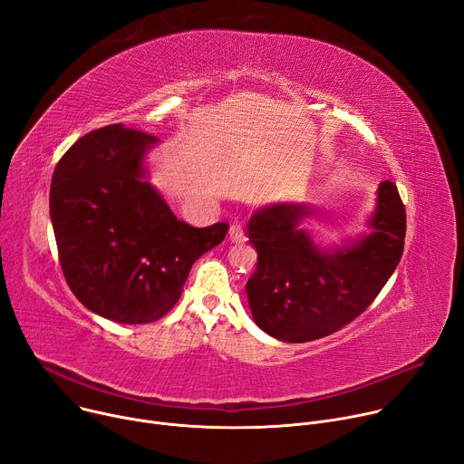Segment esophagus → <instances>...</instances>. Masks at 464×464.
Returning <instances> with one entry per match:
<instances>
[{
  "mask_svg": "<svg viewBox=\"0 0 464 464\" xmlns=\"http://www.w3.org/2000/svg\"><path fill=\"white\" fill-rule=\"evenodd\" d=\"M229 238H231L233 242H244V240H246L244 227H242L240 222H237V224H233V226L229 227Z\"/></svg>",
  "mask_w": 464,
  "mask_h": 464,
  "instance_id": "34e87169",
  "label": "esophagus"
}]
</instances>
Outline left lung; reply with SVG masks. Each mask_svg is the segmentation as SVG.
I'll list each match as a JSON object with an SVG mask.
<instances>
[{"label":"left lung","instance_id":"obj_1","mask_svg":"<svg viewBox=\"0 0 464 464\" xmlns=\"http://www.w3.org/2000/svg\"><path fill=\"white\" fill-rule=\"evenodd\" d=\"M370 233L324 249L300 227L304 203L256 210L246 235L257 268L246 283L256 324L283 343H309L355 320L394 274L405 238V207L392 181L377 188Z\"/></svg>","mask_w":464,"mask_h":464}]
</instances>
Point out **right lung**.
Returning <instances> with one entry per match:
<instances>
[{"label":"right lung","instance_id":"1","mask_svg":"<svg viewBox=\"0 0 464 464\" xmlns=\"http://www.w3.org/2000/svg\"><path fill=\"white\" fill-rule=\"evenodd\" d=\"M153 135L112 123L81 137L52 178L50 217L64 279L89 311L118 324H150L170 311L192 265L229 224L178 220L146 179Z\"/></svg>","mask_w":464,"mask_h":464}]
</instances>
